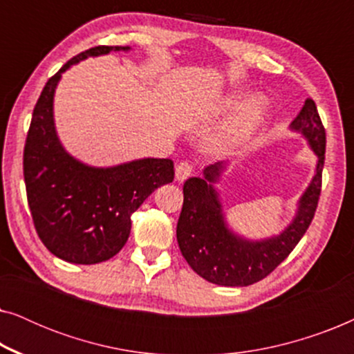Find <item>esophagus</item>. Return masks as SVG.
Segmentation results:
<instances>
[{"instance_id": "1", "label": "esophagus", "mask_w": 354, "mask_h": 354, "mask_svg": "<svg viewBox=\"0 0 354 354\" xmlns=\"http://www.w3.org/2000/svg\"><path fill=\"white\" fill-rule=\"evenodd\" d=\"M192 172H193L192 164L187 162V161H182V162H178L177 167H176V178L178 182H183L192 176Z\"/></svg>"}]
</instances>
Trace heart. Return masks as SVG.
I'll return each mask as SVG.
<instances>
[{
	"label": "heart",
	"instance_id": "1",
	"mask_svg": "<svg viewBox=\"0 0 354 354\" xmlns=\"http://www.w3.org/2000/svg\"><path fill=\"white\" fill-rule=\"evenodd\" d=\"M240 105V96H229L221 106L222 113H230ZM266 111H268V100L263 95H253L241 104L234 118L225 125L224 130L216 138H212L211 147L216 151H227L239 147L248 140L259 125L263 124Z\"/></svg>",
	"mask_w": 354,
	"mask_h": 354
}]
</instances>
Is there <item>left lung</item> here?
<instances>
[{
  "instance_id": "8db88e82",
  "label": "left lung",
  "mask_w": 354,
  "mask_h": 354,
  "mask_svg": "<svg viewBox=\"0 0 354 354\" xmlns=\"http://www.w3.org/2000/svg\"><path fill=\"white\" fill-rule=\"evenodd\" d=\"M290 129L308 140L317 156L316 174L298 201V209L287 229L264 240L236 235L225 222L214 183L219 182L225 162H216L183 183V206L177 222V241L190 268L207 282L224 287H246L272 272L292 253L306 234L316 212L326 159V129L316 103L304 101Z\"/></svg>"
}]
</instances>
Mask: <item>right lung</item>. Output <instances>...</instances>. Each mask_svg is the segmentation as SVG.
<instances>
[{
  "instance_id": "right-lung-1",
  "label": "right lung",
  "mask_w": 354,
  "mask_h": 354,
  "mask_svg": "<svg viewBox=\"0 0 354 354\" xmlns=\"http://www.w3.org/2000/svg\"><path fill=\"white\" fill-rule=\"evenodd\" d=\"M129 50L95 46L72 57L46 82L33 109L24 148L28 207L43 245L67 263L96 264L118 254L130 235V216L158 187L174 180L171 159L93 167L71 156L57 138L53 100L62 72L90 56Z\"/></svg>"
}]
</instances>
